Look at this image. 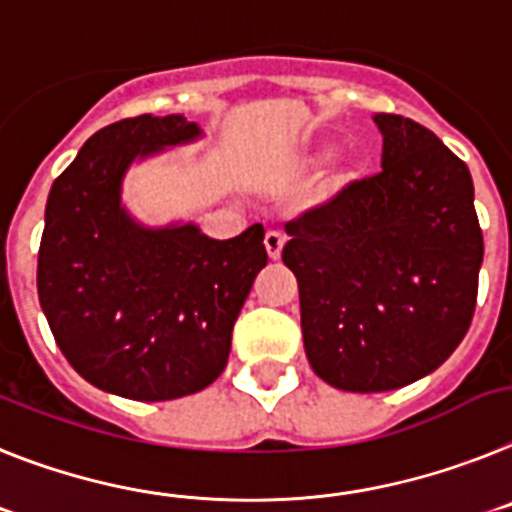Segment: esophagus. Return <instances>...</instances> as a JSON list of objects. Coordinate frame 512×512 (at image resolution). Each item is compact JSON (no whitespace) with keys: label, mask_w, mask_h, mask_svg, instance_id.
<instances>
[{"label":"esophagus","mask_w":512,"mask_h":512,"mask_svg":"<svg viewBox=\"0 0 512 512\" xmlns=\"http://www.w3.org/2000/svg\"><path fill=\"white\" fill-rule=\"evenodd\" d=\"M283 244H286V239H283L281 231H268L265 234V250H268L270 260H281Z\"/></svg>","instance_id":"obj_1"}]
</instances>
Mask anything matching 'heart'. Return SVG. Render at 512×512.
<instances>
[{
  "label": "heart",
  "instance_id": "heart-1",
  "mask_svg": "<svg viewBox=\"0 0 512 512\" xmlns=\"http://www.w3.org/2000/svg\"><path fill=\"white\" fill-rule=\"evenodd\" d=\"M322 162L324 167L319 170V175L311 180L309 190H306V203H309L311 208L327 206V203L335 201L337 195H342V190L348 188L355 177L353 159H350L345 151H332L330 157H327V146H317V149L301 154L299 162H296V172L304 175V172H311Z\"/></svg>",
  "mask_w": 512,
  "mask_h": 512
}]
</instances>
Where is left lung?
<instances>
[{"label":"left lung","mask_w":512,"mask_h":512,"mask_svg":"<svg viewBox=\"0 0 512 512\" xmlns=\"http://www.w3.org/2000/svg\"><path fill=\"white\" fill-rule=\"evenodd\" d=\"M381 172L288 221L304 350L342 391H389L459 348L477 304L482 229L469 167L433 131L376 113Z\"/></svg>","instance_id":"1"}]
</instances>
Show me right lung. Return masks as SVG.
<instances>
[{
  "label": "right lung",
  "mask_w": 512,
  "mask_h": 512,
  "mask_svg": "<svg viewBox=\"0 0 512 512\" xmlns=\"http://www.w3.org/2000/svg\"><path fill=\"white\" fill-rule=\"evenodd\" d=\"M198 139L185 115L126 118L84 141L48 193L38 299L66 361L108 394L164 402L213 384L268 265L260 224L211 239L193 221L144 224L123 203L131 164Z\"/></svg>",
  "instance_id": "1"
}]
</instances>
